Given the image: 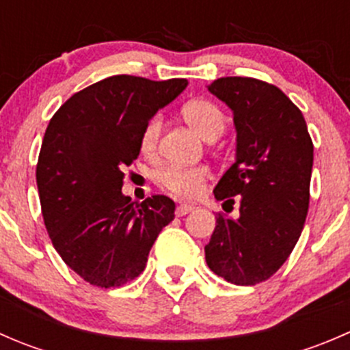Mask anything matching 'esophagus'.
I'll list each match as a JSON object with an SVG mask.
<instances>
[{
  "mask_svg": "<svg viewBox=\"0 0 350 350\" xmlns=\"http://www.w3.org/2000/svg\"><path fill=\"white\" fill-rule=\"evenodd\" d=\"M193 210H195V206H191V204H178L176 206V217H185V215L191 213Z\"/></svg>",
  "mask_w": 350,
  "mask_h": 350,
  "instance_id": "1",
  "label": "esophagus"
}]
</instances>
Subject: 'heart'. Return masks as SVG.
<instances>
[{"instance_id":"1","label":"heart","mask_w":350,"mask_h":350,"mask_svg":"<svg viewBox=\"0 0 350 350\" xmlns=\"http://www.w3.org/2000/svg\"><path fill=\"white\" fill-rule=\"evenodd\" d=\"M183 116L186 122L204 137L206 140H215L224 133L227 120L224 111L208 100H193L183 107ZM159 133H161V116L154 115L146 123L140 135V150L146 155H152L157 149ZM208 178L206 169L201 165H167L157 174V183L171 195L185 200L198 196L203 189Z\"/></svg>"}]
</instances>
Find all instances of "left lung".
Segmentation results:
<instances>
[{
    "mask_svg": "<svg viewBox=\"0 0 350 350\" xmlns=\"http://www.w3.org/2000/svg\"><path fill=\"white\" fill-rule=\"evenodd\" d=\"M208 91L232 108L237 129V159L213 193L232 204L239 196L241 217L217 215L204 257L228 283L254 286L278 273L301 235L313 142L299 108L274 84L220 77Z\"/></svg>",
    "mask_w": 350,
    "mask_h": 350,
    "instance_id": "left-lung-1",
    "label": "left lung"
}]
</instances>
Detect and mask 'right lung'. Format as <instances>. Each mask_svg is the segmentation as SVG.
Wrapping results in <instances>:
<instances>
[{"label": "right lung", "instance_id": "right-lung-1", "mask_svg": "<svg viewBox=\"0 0 350 350\" xmlns=\"http://www.w3.org/2000/svg\"><path fill=\"white\" fill-rule=\"evenodd\" d=\"M186 79L107 77L74 93L49 122L37 162L42 217L52 245L86 283L118 288L146 269L174 201L122 195L123 169L140 154V135Z\"/></svg>", "mask_w": 350, "mask_h": 350}]
</instances>
